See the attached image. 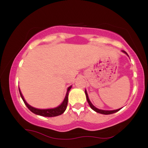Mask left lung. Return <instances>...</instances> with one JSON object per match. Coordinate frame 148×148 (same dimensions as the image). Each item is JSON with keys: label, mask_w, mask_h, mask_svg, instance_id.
<instances>
[{"label": "left lung", "mask_w": 148, "mask_h": 148, "mask_svg": "<svg viewBox=\"0 0 148 148\" xmlns=\"http://www.w3.org/2000/svg\"><path fill=\"white\" fill-rule=\"evenodd\" d=\"M123 51L125 53H126L127 56H128V54L127 53V52H125V51ZM85 92H86V99H87V101L88 103H89L90 106V108H92V110H94L95 111L97 112V113H101V114H104V115H109V114H112V113H116V112H118V111H120L121 108H119V109H117V110H113V111H104V110H100V109H98V108H97L95 106H93L92 104V103L90 102V101L89 98H88V94H87V92L86 90H85Z\"/></svg>", "instance_id": "obj_1"}]
</instances>
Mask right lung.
<instances>
[{
	"mask_svg": "<svg viewBox=\"0 0 148 148\" xmlns=\"http://www.w3.org/2000/svg\"><path fill=\"white\" fill-rule=\"evenodd\" d=\"M72 86L68 88L67 89V94H66L65 98H64V101H62V103H61L59 106L56 107V108H49V109H38V108H34V107L30 106L26 101H25L24 98H23V95H22L21 91L19 90V93L20 95H21L22 99H23V102L25 104V106L28 107V109L30 110V111H32L33 113H35V114L41 115V116H44V117H55V116H58V115H60L61 114L64 113V111L67 108V103H68V95H69V90L71 89Z\"/></svg>",
	"mask_w": 148,
	"mask_h": 148,
	"instance_id": "1",
	"label": "right lung"
}]
</instances>
